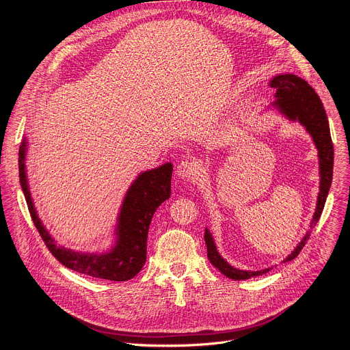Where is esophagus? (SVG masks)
<instances>
[{
  "label": "esophagus",
  "mask_w": 350,
  "mask_h": 350,
  "mask_svg": "<svg viewBox=\"0 0 350 350\" xmlns=\"http://www.w3.org/2000/svg\"><path fill=\"white\" fill-rule=\"evenodd\" d=\"M177 176L183 180H188V181H193L196 180V176H198V170H196V166L189 162V161H183L181 163L177 165Z\"/></svg>",
  "instance_id": "1"
}]
</instances>
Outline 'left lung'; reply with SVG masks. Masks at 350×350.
<instances>
[{
  "instance_id": "1",
  "label": "left lung",
  "mask_w": 350,
  "mask_h": 350,
  "mask_svg": "<svg viewBox=\"0 0 350 350\" xmlns=\"http://www.w3.org/2000/svg\"><path fill=\"white\" fill-rule=\"evenodd\" d=\"M270 87L275 88V98H277L273 103V107L278 109L282 115H285L289 120H293V122L297 120L302 126H305L309 134L313 137V141L317 146L321 178H320V192L317 198V206H316V212L310 226L313 227L317 224L323 213V209L327 201V195L332 183L334 145L331 139L328 119H327L320 96L316 94L313 87L306 80L297 77L295 75H278L271 79ZM309 237L310 234L306 232L305 238L299 242L295 251L284 260V263L295 259L299 255V252H301L304 246L306 245ZM205 242L208 249V259L211 260V263L231 280H235V281L247 280L251 277L266 274L267 271L271 270V269H265L259 271H246V270H238L230 266L217 252L215 241L208 228L205 230Z\"/></svg>"
}]
</instances>
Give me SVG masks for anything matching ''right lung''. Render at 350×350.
I'll return each mask as SVG.
<instances>
[{
	"mask_svg": "<svg viewBox=\"0 0 350 350\" xmlns=\"http://www.w3.org/2000/svg\"><path fill=\"white\" fill-rule=\"evenodd\" d=\"M26 138L19 148V178L31 220L44 243L65 267L95 278L127 281L135 277L146 260L149 224L157 209L170 198L172 163L141 173L129 188L120 209L116 228V245L108 254L94 255L75 252L59 246L48 234L34 209L26 178Z\"/></svg>",
	"mask_w": 350,
	"mask_h": 350,
	"instance_id": "1",
	"label": "right lung"
}]
</instances>
